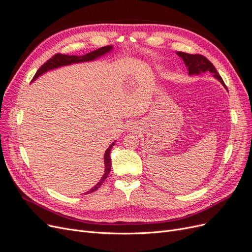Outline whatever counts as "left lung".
Returning a JSON list of instances; mask_svg holds the SVG:
<instances>
[{"instance_id": "1", "label": "left lung", "mask_w": 252, "mask_h": 252, "mask_svg": "<svg viewBox=\"0 0 252 252\" xmlns=\"http://www.w3.org/2000/svg\"><path fill=\"white\" fill-rule=\"evenodd\" d=\"M178 55L183 59L186 66L188 67L189 74H193V73L199 74V73H203V72H211V73H213V77H216L226 87L223 79L220 78V75L217 71L216 67L213 66V64L207 58H205L202 55H190V53L182 52V51L178 52Z\"/></svg>"}]
</instances>
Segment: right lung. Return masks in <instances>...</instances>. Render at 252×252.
<instances>
[{"mask_svg":"<svg viewBox=\"0 0 252 252\" xmlns=\"http://www.w3.org/2000/svg\"><path fill=\"white\" fill-rule=\"evenodd\" d=\"M111 46H105V47H101L98 48L94 51H91L89 53H87V55L85 56H81V57H78V56H67V55H64V53H56L55 56L51 57L48 61H46L39 69H37V71L35 72L34 77L32 80L36 79L39 75H41L42 73H44L45 71L47 70H50V69H53V68H57V67H60V66H63V65H68V64H72V63H79V62H85V61H91V60H94L95 58L100 57L102 55H104V53L108 52L109 50H111ZM114 145V143H112L109 148L106 150L105 152V158H104V161H105V173L103 175V178L101 179V181L97 183V184L93 188L90 189L89 191L87 193H91L95 191V190H97L98 188L101 187V185L103 184V182L107 179V177L110 173V169H111V159H110V151H111V148ZM86 193V194H87Z\"/></svg>","mask_w":252,"mask_h":252,"instance_id":"add662e5","label":"right lung"}]
</instances>
